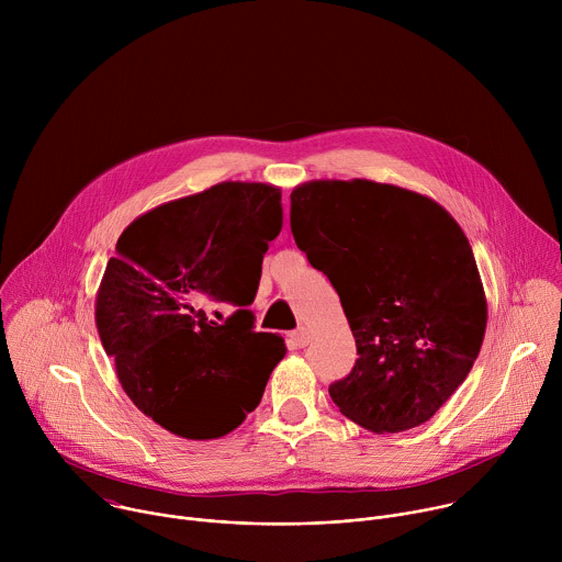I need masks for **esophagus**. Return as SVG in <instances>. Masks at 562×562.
<instances>
[{"mask_svg": "<svg viewBox=\"0 0 562 562\" xmlns=\"http://www.w3.org/2000/svg\"><path fill=\"white\" fill-rule=\"evenodd\" d=\"M291 342L295 349H304L308 345V329L300 327L295 334H291Z\"/></svg>", "mask_w": 562, "mask_h": 562, "instance_id": "34e87169", "label": "esophagus"}]
</instances>
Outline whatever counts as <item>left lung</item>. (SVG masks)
<instances>
[{
  "mask_svg": "<svg viewBox=\"0 0 562 562\" xmlns=\"http://www.w3.org/2000/svg\"><path fill=\"white\" fill-rule=\"evenodd\" d=\"M291 233L340 295L358 360L329 395L373 434L414 429L469 375L487 297L460 224L436 200L371 180H311Z\"/></svg>",
  "mask_w": 562,
  "mask_h": 562,
  "instance_id": "1",
  "label": "left lung"
}]
</instances>
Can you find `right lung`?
Here are the masks:
<instances>
[{"label": "right lung", "mask_w": 562, "mask_h": 562, "mask_svg": "<svg viewBox=\"0 0 562 562\" xmlns=\"http://www.w3.org/2000/svg\"><path fill=\"white\" fill-rule=\"evenodd\" d=\"M282 191L220 182L135 217L95 295L104 351L133 405L159 427L213 440L245 423L284 358V338L254 331L237 308L224 325L206 302H254L262 258L282 228Z\"/></svg>", "instance_id": "right-lung-1"}]
</instances>
